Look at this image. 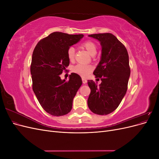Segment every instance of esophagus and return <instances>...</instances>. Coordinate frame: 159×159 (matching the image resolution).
<instances>
[{
	"instance_id": "34e87169",
	"label": "esophagus",
	"mask_w": 159,
	"mask_h": 159,
	"mask_svg": "<svg viewBox=\"0 0 159 159\" xmlns=\"http://www.w3.org/2000/svg\"><path fill=\"white\" fill-rule=\"evenodd\" d=\"M82 81H83V84H86V83L88 82L87 80H85V79H84V78H83V79H82Z\"/></svg>"
}]
</instances>
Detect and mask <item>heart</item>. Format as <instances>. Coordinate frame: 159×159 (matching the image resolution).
Here are the masks:
<instances>
[{
  "label": "heart",
  "instance_id": "b5f03b06",
  "mask_svg": "<svg viewBox=\"0 0 159 159\" xmlns=\"http://www.w3.org/2000/svg\"><path fill=\"white\" fill-rule=\"evenodd\" d=\"M82 47L87 50L89 54L94 56L97 53V46L92 41H87L84 42L82 44ZM67 56L68 58L70 61H74L75 60V50L74 47H70L68 51H67ZM93 70V67L90 65H84V64H78L73 68V71L74 73L80 75L82 78H86L91 72Z\"/></svg>",
  "mask_w": 159,
  "mask_h": 159
}]
</instances>
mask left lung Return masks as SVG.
Segmentation results:
<instances>
[{
    "mask_svg": "<svg viewBox=\"0 0 159 159\" xmlns=\"http://www.w3.org/2000/svg\"><path fill=\"white\" fill-rule=\"evenodd\" d=\"M88 36L98 40L102 46L100 61L93 71L98 85L93 80L88 84L91 93L88 105L93 113L105 115L116 109L127 90L131 74L126 48L112 34H95Z\"/></svg>",
    "mask_w": 159,
    "mask_h": 159,
    "instance_id": "obj_1",
    "label": "left lung"
}]
</instances>
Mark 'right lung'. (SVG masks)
I'll return each instance as SVG.
<instances>
[{"label": "right lung", "instance_id": "right-lung-1", "mask_svg": "<svg viewBox=\"0 0 159 159\" xmlns=\"http://www.w3.org/2000/svg\"><path fill=\"white\" fill-rule=\"evenodd\" d=\"M84 37L55 32L41 40L34 50L30 72L32 89L42 108L54 116L68 114L82 84L81 77L71 73L69 81L60 75L70 64L67 51Z\"/></svg>", "mask_w": 159, "mask_h": 159}]
</instances>
